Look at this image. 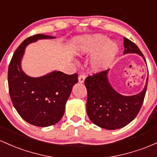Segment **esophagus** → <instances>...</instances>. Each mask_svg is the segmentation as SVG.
Masks as SVG:
<instances>
[{"label":"esophagus","mask_w":157,"mask_h":157,"mask_svg":"<svg viewBox=\"0 0 157 157\" xmlns=\"http://www.w3.org/2000/svg\"><path fill=\"white\" fill-rule=\"evenodd\" d=\"M85 78H86V76L84 75H79V76H78V82H79V83H81V84L84 83V80H85Z\"/></svg>","instance_id":"1"}]
</instances>
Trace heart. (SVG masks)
I'll return each instance as SVG.
<instances>
[{
    "instance_id": "1",
    "label": "heart",
    "mask_w": 157,
    "mask_h": 157,
    "mask_svg": "<svg viewBox=\"0 0 157 157\" xmlns=\"http://www.w3.org/2000/svg\"><path fill=\"white\" fill-rule=\"evenodd\" d=\"M75 53L80 56L93 55L90 67L93 72L106 70L117 56L119 48L117 44L106 36L96 34L75 38Z\"/></svg>"
}]
</instances>
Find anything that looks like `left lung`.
I'll return each instance as SVG.
<instances>
[{
  "label": "left lung",
  "instance_id": "1",
  "mask_svg": "<svg viewBox=\"0 0 157 157\" xmlns=\"http://www.w3.org/2000/svg\"><path fill=\"white\" fill-rule=\"evenodd\" d=\"M124 55L138 54L145 59L136 45L124 38ZM109 70L88 76L84 81L87 90V113L93 124L107 130L123 128L131 122L140 112L147 86V78L144 89L133 96H125L113 88L108 80Z\"/></svg>",
  "mask_w": 157,
  "mask_h": 157
}]
</instances>
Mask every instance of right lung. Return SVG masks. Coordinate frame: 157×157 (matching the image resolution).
<instances>
[{
  "label": "right lung",
  "mask_w": 157,
  "mask_h": 157,
  "mask_svg": "<svg viewBox=\"0 0 157 157\" xmlns=\"http://www.w3.org/2000/svg\"><path fill=\"white\" fill-rule=\"evenodd\" d=\"M56 37L37 34L27 38L14 52L8 70L9 92L13 106L26 122L48 127L59 122L64 116L65 105L78 82V75L52 71L40 77H30L23 71L21 61L25 48L40 39Z\"/></svg>",
  "instance_id": "add662e5"
}]
</instances>
